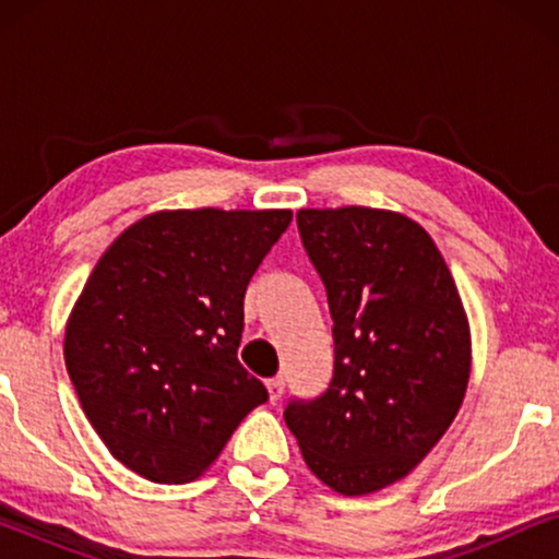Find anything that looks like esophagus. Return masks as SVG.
<instances>
[{
  "mask_svg": "<svg viewBox=\"0 0 559 559\" xmlns=\"http://www.w3.org/2000/svg\"><path fill=\"white\" fill-rule=\"evenodd\" d=\"M266 389H270V402H277L282 392H285V379H282V377L270 379V381H266Z\"/></svg>",
  "mask_w": 559,
  "mask_h": 559,
  "instance_id": "1",
  "label": "esophagus"
}]
</instances>
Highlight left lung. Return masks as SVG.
<instances>
[{
	"label": "left lung",
	"mask_w": 559,
	"mask_h": 559,
	"mask_svg": "<svg viewBox=\"0 0 559 559\" xmlns=\"http://www.w3.org/2000/svg\"><path fill=\"white\" fill-rule=\"evenodd\" d=\"M297 231L333 318V379L289 400L305 463L343 496L407 476L453 423L471 377V331L430 234L394 211L302 209Z\"/></svg>",
	"instance_id": "8db88e82"
}]
</instances>
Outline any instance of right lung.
Masks as SVG:
<instances>
[{"label": "right lung", "instance_id": "add662e5", "mask_svg": "<svg viewBox=\"0 0 559 559\" xmlns=\"http://www.w3.org/2000/svg\"><path fill=\"white\" fill-rule=\"evenodd\" d=\"M293 211H159L91 272L66 369L109 453L155 484L209 468L266 386L239 364L243 293Z\"/></svg>", "mask_w": 559, "mask_h": 559}]
</instances>
